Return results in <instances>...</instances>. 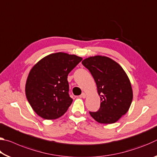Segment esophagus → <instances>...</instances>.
I'll return each instance as SVG.
<instances>
[{"instance_id": "1", "label": "esophagus", "mask_w": 157, "mask_h": 157, "mask_svg": "<svg viewBox=\"0 0 157 157\" xmlns=\"http://www.w3.org/2000/svg\"><path fill=\"white\" fill-rule=\"evenodd\" d=\"M86 97V94H85V93H82L80 95V98H85Z\"/></svg>"}]
</instances>
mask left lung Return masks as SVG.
<instances>
[{"label":"left lung","mask_w":157,"mask_h":157,"mask_svg":"<svg viewBox=\"0 0 157 157\" xmlns=\"http://www.w3.org/2000/svg\"><path fill=\"white\" fill-rule=\"evenodd\" d=\"M89 69L97 85L100 108L89 112L95 121L102 124L116 123L131 106L133 91L125 71L111 58L101 55L89 57L82 62Z\"/></svg>","instance_id":"1"}]
</instances>
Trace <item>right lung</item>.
Instances as JSON below:
<instances>
[{
	"label": "right lung",
	"instance_id": "obj_1",
	"mask_svg": "<svg viewBox=\"0 0 157 157\" xmlns=\"http://www.w3.org/2000/svg\"><path fill=\"white\" fill-rule=\"evenodd\" d=\"M82 58L65 52L52 53L34 65L25 83V95L37 115L46 120L62 116L73 102L67 77Z\"/></svg>",
	"mask_w": 157,
	"mask_h": 157
}]
</instances>
